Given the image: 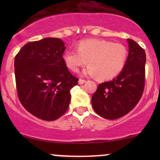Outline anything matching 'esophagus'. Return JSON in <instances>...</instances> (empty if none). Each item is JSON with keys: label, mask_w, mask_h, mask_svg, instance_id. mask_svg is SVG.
I'll list each match as a JSON object with an SVG mask.
<instances>
[{"label": "esophagus", "mask_w": 160, "mask_h": 160, "mask_svg": "<svg viewBox=\"0 0 160 160\" xmlns=\"http://www.w3.org/2000/svg\"><path fill=\"white\" fill-rule=\"evenodd\" d=\"M85 82H86V80H83V79H80V80H79V81H78V83H79V84H83V83H84Z\"/></svg>", "instance_id": "1"}]
</instances>
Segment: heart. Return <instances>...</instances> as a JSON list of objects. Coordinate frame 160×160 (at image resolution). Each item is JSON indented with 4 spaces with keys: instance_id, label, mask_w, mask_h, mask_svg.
<instances>
[{
    "instance_id": "heart-1",
    "label": "heart",
    "mask_w": 160,
    "mask_h": 160,
    "mask_svg": "<svg viewBox=\"0 0 160 160\" xmlns=\"http://www.w3.org/2000/svg\"><path fill=\"white\" fill-rule=\"evenodd\" d=\"M128 49L121 43L100 39L80 42L77 50L66 52L63 61L67 68L77 72L87 62L84 75L98 76L101 80H110L118 75L126 64Z\"/></svg>"
}]
</instances>
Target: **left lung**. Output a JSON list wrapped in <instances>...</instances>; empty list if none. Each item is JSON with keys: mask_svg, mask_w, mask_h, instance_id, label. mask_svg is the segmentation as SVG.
Returning a JSON list of instances; mask_svg holds the SVG:
<instances>
[{"mask_svg": "<svg viewBox=\"0 0 160 160\" xmlns=\"http://www.w3.org/2000/svg\"><path fill=\"white\" fill-rule=\"evenodd\" d=\"M127 41L129 52L123 70L111 81L98 85L92 96L93 110L106 119H118L130 112L144 90L146 52L134 40Z\"/></svg>", "mask_w": 160, "mask_h": 160, "instance_id": "8db88e82", "label": "left lung"}]
</instances>
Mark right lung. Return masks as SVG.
I'll use <instances>...</instances> for the list:
<instances>
[{"label": "right lung", "mask_w": 160, "mask_h": 160, "mask_svg": "<svg viewBox=\"0 0 160 160\" xmlns=\"http://www.w3.org/2000/svg\"><path fill=\"white\" fill-rule=\"evenodd\" d=\"M65 49L60 38H46L25 44L14 58L19 101L38 118L56 120L70 106V90L79 79L64 63Z\"/></svg>", "instance_id": "right-lung-1"}]
</instances>
